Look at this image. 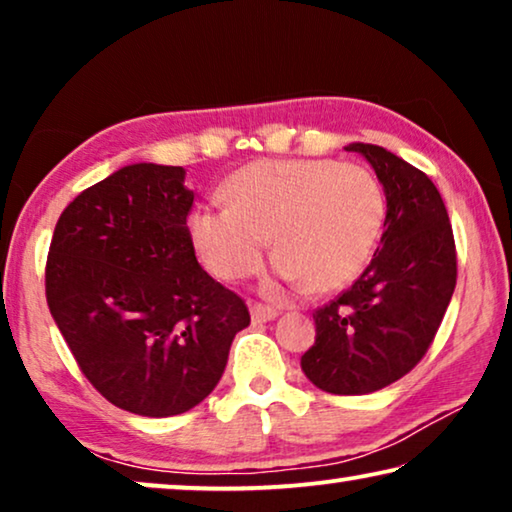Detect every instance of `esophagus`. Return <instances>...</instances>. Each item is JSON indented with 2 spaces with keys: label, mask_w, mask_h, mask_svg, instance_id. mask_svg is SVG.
Masks as SVG:
<instances>
[{
  "label": "esophagus",
  "mask_w": 512,
  "mask_h": 512,
  "mask_svg": "<svg viewBox=\"0 0 512 512\" xmlns=\"http://www.w3.org/2000/svg\"><path fill=\"white\" fill-rule=\"evenodd\" d=\"M277 314H279L277 307L261 305V303H254V305H251V319H254V324H263V321H272V319H277Z\"/></svg>",
  "instance_id": "obj_1"
}]
</instances>
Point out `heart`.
<instances>
[{"mask_svg":"<svg viewBox=\"0 0 512 512\" xmlns=\"http://www.w3.org/2000/svg\"><path fill=\"white\" fill-rule=\"evenodd\" d=\"M223 198L228 207L200 205L186 219L200 263L221 282L261 268L270 237L279 277L342 289L366 268L387 219L375 174L326 158L258 160L226 181Z\"/></svg>","mask_w":512,"mask_h":512,"instance_id":"1","label":"heart"}]
</instances>
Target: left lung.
Instances as JSON below:
<instances>
[{"instance_id": "1", "label": "left lung", "mask_w": 512, "mask_h": 512, "mask_svg": "<svg viewBox=\"0 0 512 512\" xmlns=\"http://www.w3.org/2000/svg\"><path fill=\"white\" fill-rule=\"evenodd\" d=\"M387 195L380 247L363 275L314 312L317 338L300 359L314 387L361 396L422 361L457 286L452 223L422 170L375 144L354 142Z\"/></svg>"}]
</instances>
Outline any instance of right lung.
<instances>
[{
	"instance_id": "right-lung-1",
	"label": "right lung",
	"mask_w": 512,
	"mask_h": 512,
	"mask_svg": "<svg viewBox=\"0 0 512 512\" xmlns=\"http://www.w3.org/2000/svg\"><path fill=\"white\" fill-rule=\"evenodd\" d=\"M184 179V167H121L69 202L48 249V310L76 363L109 403L144 417L205 401L251 321L195 258Z\"/></svg>"
}]
</instances>
